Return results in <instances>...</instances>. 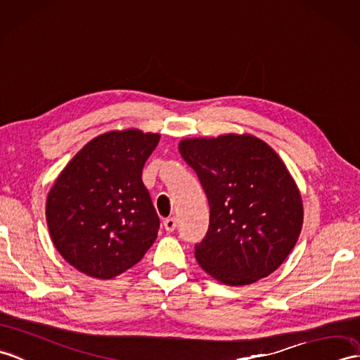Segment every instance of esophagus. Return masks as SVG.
<instances>
[{
  "instance_id": "1",
  "label": "esophagus",
  "mask_w": 360,
  "mask_h": 360,
  "mask_svg": "<svg viewBox=\"0 0 360 360\" xmlns=\"http://www.w3.org/2000/svg\"><path fill=\"white\" fill-rule=\"evenodd\" d=\"M176 225H178L176 218H169V219L164 221V229L167 231H174V229H176Z\"/></svg>"
}]
</instances>
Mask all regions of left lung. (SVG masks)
<instances>
[{"label": "left lung", "mask_w": 360, "mask_h": 360, "mask_svg": "<svg viewBox=\"0 0 360 360\" xmlns=\"http://www.w3.org/2000/svg\"><path fill=\"white\" fill-rule=\"evenodd\" d=\"M179 152L210 205V227L195 248L200 269L230 287L278 270L304 225L302 196L281 156L250 133L186 138Z\"/></svg>", "instance_id": "1"}]
</instances>
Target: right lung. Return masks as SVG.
I'll return each instance as SVG.
<instances>
[{"mask_svg":"<svg viewBox=\"0 0 360 360\" xmlns=\"http://www.w3.org/2000/svg\"><path fill=\"white\" fill-rule=\"evenodd\" d=\"M160 133L124 129L89 141L69 161L46 200L50 238L78 271L113 279L153 245L160 218L142 184Z\"/></svg>","mask_w":360,"mask_h":360,"instance_id":"add662e5","label":"right lung"}]
</instances>
